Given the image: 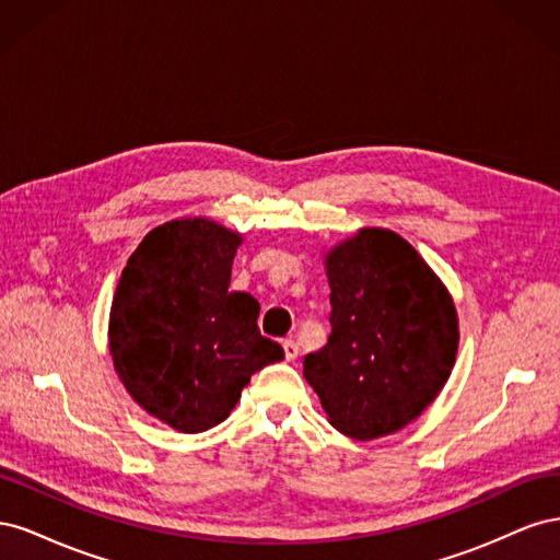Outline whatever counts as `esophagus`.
Segmentation results:
<instances>
[{
    "label": "esophagus",
    "instance_id": "34e87169",
    "mask_svg": "<svg viewBox=\"0 0 560 560\" xmlns=\"http://www.w3.org/2000/svg\"><path fill=\"white\" fill-rule=\"evenodd\" d=\"M282 348H284V358L290 360V362H294L299 358V343L294 341V338H287V341L282 343Z\"/></svg>",
    "mask_w": 560,
    "mask_h": 560
}]
</instances>
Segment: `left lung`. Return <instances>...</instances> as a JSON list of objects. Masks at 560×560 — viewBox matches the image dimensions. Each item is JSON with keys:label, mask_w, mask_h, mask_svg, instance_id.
<instances>
[{"label": "left lung", "mask_w": 560, "mask_h": 560, "mask_svg": "<svg viewBox=\"0 0 560 560\" xmlns=\"http://www.w3.org/2000/svg\"><path fill=\"white\" fill-rule=\"evenodd\" d=\"M327 346L303 376L346 436L376 439L409 425L439 395L457 352L446 287L393 231L362 229L327 254Z\"/></svg>", "instance_id": "1"}]
</instances>
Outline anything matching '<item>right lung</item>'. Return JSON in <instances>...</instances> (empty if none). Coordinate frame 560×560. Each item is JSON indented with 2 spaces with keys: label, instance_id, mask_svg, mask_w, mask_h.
Masks as SVG:
<instances>
[{
  "label": "right lung",
  "instance_id": "1",
  "mask_svg": "<svg viewBox=\"0 0 560 560\" xmlns=\"http://www.w3.org/2000/svg\"><path fill=\"white\" fill-rule=\"evenodd\" d=\"M241 235L206 219L151 231L116 284L109 348L132 399L179 432L226 420L254 371L280 362L259 301L229 292Z\"/></svg>",
  "mask_w": 560,
  "mask_h": 560
}]
</instances>
